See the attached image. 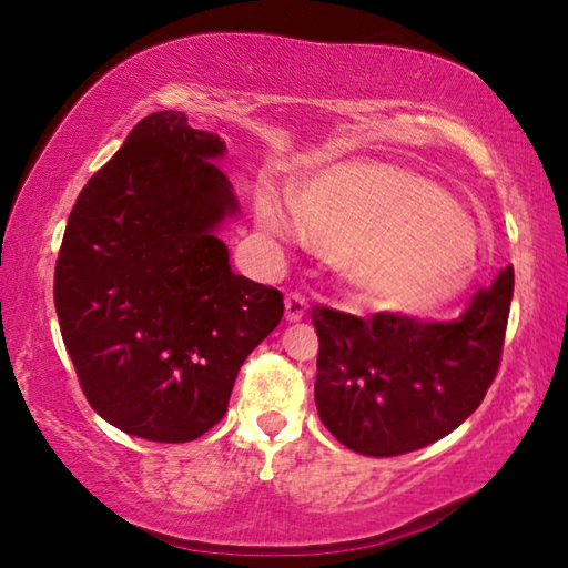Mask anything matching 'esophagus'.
I'll return each mask as SVG.
<instances>
[{
    "instance_id": "obj_1",
    "label": "esophagus",
    "mask_w": 568,
    "mask_h": 568,
    "mask_svg": "<svg viewBox=\"0 0 568 568\" xmlns=\"http://www.w3.org/2000/svg\"><path fill=\"white\" fill-rule=\"evenodd\" d=\"M305 307H307V305H305V297H303L301 293H287V295H285V318L291 321V323L303 318Z\"/></svg>"
}]
</instances>
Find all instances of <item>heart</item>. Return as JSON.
I'll use <instances>...</instances> for the list:
<instances>
[{"mask_svg": "<svg viewBox=\"0 0 568 568\" xmlns=\"http://www.w3.org/2000/svg\"><path fill=\"white\" fill-rule=\"evenodd\" d=\"M295 205L315 247L341 263L361 301L378 311L426 313L466 285L476 227L428 180L378 162H345L295 190ZM261 223L277 235L291 217L263 195Z\"/></svg>", "mask_w": 568, "mask_h": 568, "instance_id": "obj_1", "label": "heart"}]
</instances>
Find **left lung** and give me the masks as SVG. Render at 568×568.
<instances>
[{"instance_id": "8db88e82", "label": "left lung", "mask_w": 568, "mask_h": 568, "mask_svg": "<svg viewBox=\"0 0 568 568\" xmlns=\"http://www.w3.org/2000/svg\"><path fill=\"white\" fill-rule=\"evenodd\" d=\"M511 297L514 267L506 265L454 321L388 311L358 318L315 305L323 426L355 454L378 458L448 436L496 378Z\"/></svg>"}]
</instances>
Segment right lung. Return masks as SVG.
Segmentation results:
<instances>
[{
    "mask_svg": "<svg viewBox=\"0 0 568 568\" xmlns=\"http://www.w3.org/2000/svg\"><path fill=\"white\" fill-rule=\"evenodd\" d=\"M225 142L152 112L82 187L54 265V307L84 398L124 434L185 444L225 416L283 293L230 271L215 227L237 210Z\"/></svg>",
    "mask_w": 568,
    "mask_h": 568,
    "instance_id": "add662e5",
    "label": "right lung"
}]
</instances>
